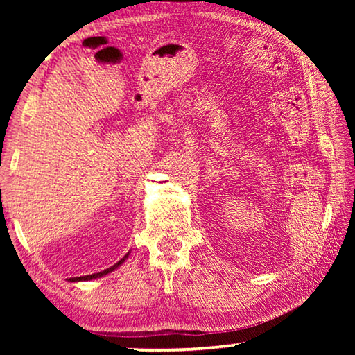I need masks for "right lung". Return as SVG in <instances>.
<instances>
[{"label":"right lung","mask_w":355,"mask_h":355,"mask_svg":"<svg viewBox=\"0 0 355 355\" xmlns=\"http://www.w3.org/2000/svg\"><path fill=\"white\" fill-rule=\"evenodd\" d=\"M128 255H130V252H128L127 255H125V257L122 258V260L117 261L116 264H114V266H111V268L105 269V271L97 272V274H91V275H81V277H71V279H69V280H70V282H83V280H92V279H100V277H103V275H107V274H110V272L116 271V269H117L119 266H122L123 261L127 260V258H128Z\"/></svg>","instance_id":"1"}]
</instances>
